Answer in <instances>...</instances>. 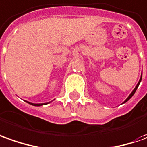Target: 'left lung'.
Returning a JSON list of instances; mask_svg holds the SVG:
<instances>
[{"label": "left lung", "mask_w": 147, "mask_h": 147, "mask_svg": "<svg viewBox=\"0 0 147 147\" xmlns=\"http://www.w3.org/2000/svg\"><path fill=\"white\" fill-rule=\"evenodd\" d=\"M141 80H142V77H141V78H140V80H139V82H138V83L137 84V86H136V87H135V88H134V90L132 91V93H131V94H129V97H128V98H127L126 99V101L124 102V103L126 102H127L128 100H129V99L131 98V97H132V96H133V95L134 94V93H135V91H136V90H137V89H138V86H139V84H140V82H141Z\"/></svg>", "instance_id": "left-lung-1"}]
</instances>
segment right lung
Returning a JSON list of instances; mask_svg holds the SVG:
<instances>
[{"label": "right lung", "instance_id": "right-lung-1", "mask_svg": "<svg viewBox=\"0 0 147 147\" xmlns=\"http://www.w3.org/2000/svg\"><path fill=\"white\" fill-rule=\"evenodd\" d=\"M29 104H31V105H33V106H42V105H45V103H43V104H34V103H30L29 102H27Z\"/></svg>", "mask_w": 147, "mask_h": 147}]
</instances>
